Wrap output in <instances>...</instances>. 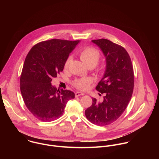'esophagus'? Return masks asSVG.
<instances>
[{
  "label": "esophagus",
  "instance_id": "1",
  "mask_svg": "<svg viewBox=\"0 0 159 159\" xmlns=\"http://www.w3.org/2000/svg\"><path fill=\"white\" fill-rule=\"evenodd\" d=\"M84 93H81V92H76L75 93V96L76 97L80 96H84Z\"/></svg>",
  "mask_w": 159,
  "mask_h": 159
}]
</instances>
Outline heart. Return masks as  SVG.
I'll list each match as a JSON object with an SVG mask.
<instances>
[{
    "mask_svg": "<svg viewBox=\"0 0 159 159\" xmlns=\"http://www.w3.org/2000/svg\"><path fill=\"white\" fill-rule=\"evenodd\" d=\"M79 56L82 61L87 66H91L93 67H94L97 65L101 57L99 51L91 47H87L82 49L79 52ZM71 60V57H69L67 58L64 64L65 69H66L69 66ZM90 83H91V79L90 78L82 77L75 80L73 82V84L77 89L82 90H85L89 89Z\"/></svg>",
    "mask_w": 159,
    "mask_h": 159,
    "instance_id": "1",
    "label": "heart"
}]
</instances>
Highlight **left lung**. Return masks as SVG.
Here are the masks:
<instances>
[{
  "label": "left lung",
  "mask_w": 159,
  "mask_h": 159,
  "mask_svg": "<svg viewBox=\"0 0 159 159\" xmlns=\"http://www.w3.org/2000/svg\"><path fill=\"white\" fill-rule=\"evenodd\" d=\"M92 42L106 58V70L96 88L105 96L102 102L93 98V104L85 115L92 123L105 126L117 120L127 107L133 91V69L128 52L121 46L106 39Z\"/></svg>",
  "instance_id": "obj_1"
}]
</instances>
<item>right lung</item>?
I'll return each mask as SVG.
<instances>
[{"label": "right lung", "mask_w": 159, "mask_h": 159, "mask_svg": "<svg viewBox=\"0 0 159 159\" xmlns=\"http://www.w3.org/2000/svg\"><path fill=\"white\" fill-rule=\"evenodd\" d=\"M79 42L58 39L42 41L26 57L20 79V93L27 108L40 121L60 118L67 102L75 98L72 91L60 90L51 82L63 71L66 60Z\"/></svg>", "instance_id": "obj_1"}]
</instances>
